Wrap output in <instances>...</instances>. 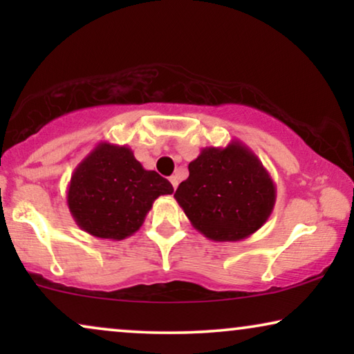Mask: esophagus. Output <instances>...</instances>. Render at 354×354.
I'll return each instance as SVG.
<instances>
[{"mask_svg":"<svg viewBox=\"0 0 354 354\" xmlns=\"http://www.w3.org/2000/svg\"><path fill=\"white\" fill-rule=\"evenodd\" d=\"M169 180H171L174 190H176L177 185H178V178H177V176H171V177H169Z\"/></svg>","mask_w":354,"mask_h":354,"instance_id":"34e87169","label":"esophagus"}]
</instances>
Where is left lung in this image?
<instances>
[{
  "label": "left lung",
  "mask_w": 354,
  "mask_h": 354,
  "mask_svg": "<svg viewBox=\"0 0 354 354\" xmlns=\"http://www.w3.org/2000/svg\"><path fill=\"white\" fill-rule=\"evenodd\" d=\"M176 198L192 225L214 241H240L272 214L275 183L259 158L239 140L206 147L188 164Z\"/></svg>",
  "instance_id": "1"
}]
</instances>
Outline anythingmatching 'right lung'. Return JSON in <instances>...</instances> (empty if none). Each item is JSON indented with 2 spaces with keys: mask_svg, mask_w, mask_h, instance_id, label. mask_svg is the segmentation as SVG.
<instances>
[{
  "mask_svg": "<svg viewBox=\"0 0 354 354\" xmlns=\"http://www.w3.org/2000/svg\"><path fill=\"white\" fill-rule=\"evenodd\" d=\"M172 192L171 182L147 171L129 147L100 142L72 172L67 206L86 234L124 240L143 225L154 200Z\"/></svg>",
  "mask_w": 354,
  "mask_h": 354,
  "instance_id": "add662e5",
  "label": "right lung"
}]
</instances>
